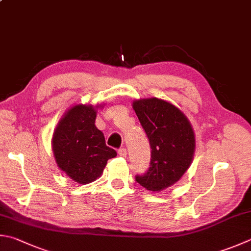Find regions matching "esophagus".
<instances>
[{
  "label": "esophagus",
  "instance_id": "34e87169",
  "mask_svg": "<svg viewBox=\"0 0 251 251\" xmlns=\"http://www.w3.org/2000/svg\"><path fill=\"white\" fill-rule=\"evenodd\" d=\"M118 154H119V156H121V157H126V150L125 148H121L118 150Z\"/></svg>",
  "mask_w": 251,
  "mask_h": 251
}]
</instances>
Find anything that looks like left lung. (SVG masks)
<instances>
[{
  "label": "left lung",
  "instance_id": "1",
  "mask_svg": "<svg viewBox=\"0 0 251 251\" xmlns=\"http://www.w3.org/2000/svg\"><path fill=\"white\" fill-rule=\"evenodd\" d=\"M151 146L150 167L135 180L151 191L164 190L181 178L195 153V133L187 117L172 103L158 98L133 102Z\"/></svg>",
  "mask_w": 251,
  "mask_h": 251
}]
</instances>
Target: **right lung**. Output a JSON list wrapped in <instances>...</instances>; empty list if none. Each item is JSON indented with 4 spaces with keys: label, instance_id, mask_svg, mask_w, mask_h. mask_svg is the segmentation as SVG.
I'll list each match as a JSON object with an SVG mask.
<instances>
[{
    "label": "right lung",
    "instance_id": "obj_1",
    "mask_svg": "<svg viewBox=\"0 0 251 251\" xmlns=\"http://www.w3.org/2000/svg\"><path fill=\"white\" fill-rule=\"evenodd\" d=\"M93 106L76 105L60 120L52 139V150L61 170L78 183L86 184L100 176L107 160L117 156L106 145L95 126Z\"/></svg>",
    "mask_w": 251,
    "mask_h": 251
}]
</instances>
